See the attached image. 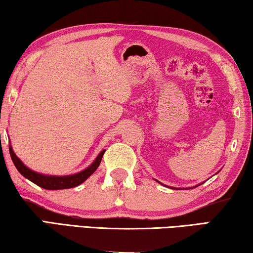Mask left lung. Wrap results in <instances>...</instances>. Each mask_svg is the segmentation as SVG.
<instances>
[{
    "instance_id": "8db88e82",
    "label": "left lung",
    "mask_w": 253,
    "mask_h": 253,
    "mask_svg": "<svg viewBox=\"0 0 253 253\" xmlns=\"http://www.w3.org/2000/svg\"><path fill=\"white\" fill-rule=\"evenodd\" d=\"M172 188H174V190H175V187H172Z\"/></svg>"
}]
</instances>
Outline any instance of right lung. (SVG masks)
<instances>
[{
	"mask_svg": "<svg viewBox=\"0 0 253 253\" xmlns=\"http://www.w3.org/2000/svg\"><path fill=\"white\" fill-rule=\"evenodd\" d=\"M10 155L12 161H13L16 169L23 175L25 178H28L29 181L32 183L37 184L38 186L42 188H45V190H63V188H71L75 186H78L79 184L84 182L90 175L95 172L99 166L101 158L104 156L106 149L101 151L99 155L96 157V160L93 161L92 164L81 172L72 175H67V176H52V175H44L34 172V170L28 169L22 162L20 161V158L15 155L12 146L10 145Z\"/></svg>",
	"mask_w": 253,
	"mask_h": 253,
	"instance_id": "1",
	"label": "right lung"
}]
</instances>
